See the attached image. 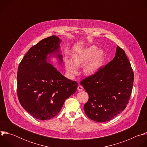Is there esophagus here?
<instances>
[{
    "label": "esophagus",
    "instance_id": "obj_1",
    "mask_svg": "<svg viewBox=\"0 0 147 147\" xmlns=\"http://www.w3.org/2000/svg\"><path fill=\"white\" fill-rule=\"evenodd\" d=\"M77 90H78V91H82V90H83V87H82L81 86H78V87H77Z\"/></svg>",
    "mask_w": 147,
    "mask_h": 147
}]
</instances>
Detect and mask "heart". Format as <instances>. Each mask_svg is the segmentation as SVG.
<instances>
[{
  "instance_id": "b5f03b06",
  "label": "heart",
  "mask_w": 147,
  "mask_h": 147,
  "mask_svg": "<svg viewBox=\"0 0 147 147\" xmlns=\"http://www.w3.org/2000/svg\"><path fill=\"white\" fill-rule=\"evenodd\" d=\"M96 46H90L76 53L72 56L73 61L69 59L65 60V65L68 74L73 76L77 74V67H83V72L87 76L95 74L102 67L105 53L102 49L98 50Z\"/></svg>"
}]
</instances>
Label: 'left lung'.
Segmentation results:
<instances>
[{"label":"left lung","mask_w":147,"mask_h":147,"mask_svg":"<svg viewBox=\"0 0 147 147\" xmlns=\"http://www.w3.org/2000/svg\"><path fill=\"white\" fill-rule=\"evenodd\" d=\"M134 73L125 52L119 46L115 57L94 75L82 80L89 95L84 109L97 122L112 120L126 108L132 92Z\"/></svg>","instance_id":"obj_1"}]
</instances>
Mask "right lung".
Instances as JSON below:
<instances>
[{
    "label": "right lung",
    "instance_id": "1",
    "mask_svg": "<svg viewBox=\"0 0 147 147\" xmlns=\"http://www.w3.org/2000/svg\"><path fill=\"white\" fill-rule=\"evenodd\" d=\"M61 39L52 35L32 47L19 64L17 96L23 108L34 117L49 120L60 111L66 99L77 91L78 84L63 76L49 62L55 55L60 63ZM50 55L48 56V55Z\"/></svg>",
    "mask_w": 147,
    "mask_h": 147
}]
</instances>
